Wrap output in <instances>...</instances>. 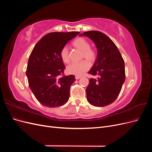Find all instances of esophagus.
Listing matches in <instances>:
<instances>
[{
	"label": "esophagus",
	"mask_w": 152,
	"mask_h": 152,
	"mask_svg": "<svg viewBox=\"0 0 152 152\" xmlns=\"http://www.w3.org/2000/svg\"><path fill=\"white\" fill-rule=\"evenodd\" d=\"M80 78H81V77H80V76H75V79L76 80L79 79H80Z\"/></svg>",
	"instance_id": "1"
}]
</instances>
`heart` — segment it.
Returning <instances> with one entry per match:
<instances>
[{"instance_id": "obj_1", "label": "heart", "mask_w": 152, "mask_h": 152, "mask_svg": "<svg viewBox=\"0 0 152 152\" xmlns=\"http://www.w3.org/2000/svg\"><path fill=\"white\" fill-rule=\"evenodd\" d=\"M73 47L82 51V58H85L89 63H93L96 59V54L94 50L90 48V44L86 39L82 37L77 38L72 42ZM60 57L62 61L68 63L70 61L68 49L67 47H63L60 51ZM89 64L86 61H82L79 63H72L66 67V72L71 75L80 76L88 70Z\"/></svg>"}]
</instances>
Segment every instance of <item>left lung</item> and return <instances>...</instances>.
<instances>
[{
  "label": "left lung",
  "mask_w": 152,
  "mask_h": 152,
  "mask_svg": "<svg viewBox=\"0 0 152 152\" xmlns=\"http://www.w3.org/2000/svg\"><path fill=\"white\" fill-rule=\"evenodd\" d=\"M82 35L93 40L98 50L97 58L88 72L98 78L89 79L87 99L94 107H105L114 102L120 94L126 79L124 61L115 44L102 32L88 31L80 35Z\"/></svg>",
  "instance_id": "left-lung-1"
}]
</instances>
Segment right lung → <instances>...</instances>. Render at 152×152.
<instances>
[{
    "label": "right lung",
    "instance_id": "obj_1",
    "mask_svg": "<svg viewBox=\"0 0 152 152\" xmlns=\"http://www.w3.org/2000/svg\"><path fill=\"white\" fill-rule=\"evenodd\" d=\"M79 34L51 32L44 36L32 50L26 75L32 93L45 107H61L68 101L70 86L75 79L73 75L61 77L65 66L60 51L68 41Z\"/></svg>",
    "mask_w": 152,
    "mask_h": 152
}]
</instances>
